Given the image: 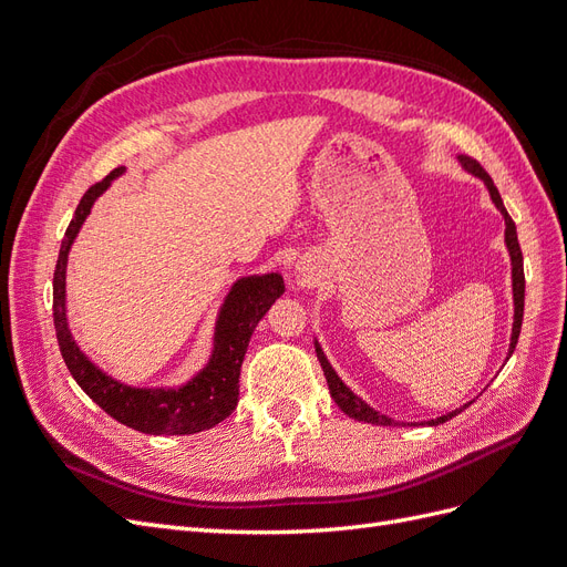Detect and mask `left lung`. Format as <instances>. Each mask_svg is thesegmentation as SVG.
<instances>
[{
    "instance_id": "8db88e82",
    "label": "left lung",
    "mask_w": 567,
    "mask_h": 567,
    "mask_svg": "<svg viewBox=\"0 0 567 567\" xmlns=\"http://www.w3.org/2000/svg\"><path fill=\"white\" fill-rule=\"evenodd\" d=\"M458 163L468 169L471 175H475L477 179H483L487 192H489V198L492 203L496 205V210H499L504 215V221H506V248H508V255H511V265H513V331H511V346H508V357L513 354V350H516V342H518V336H520V326H523V307H525V274H523V252H520V244H518V234H516V225H513L511 215L506 213L504 208V200L499 196V192H496V186L492 182V177L485 173L483 165H480L477 161L468 158V156H458ZM315 350H317V359L319 364L323 369V375H326V383H329V390H331V398L336 400V404L346 411V414L350 419H357V421H364V423H373V425H392L394 421L383 416L381 411L371 409L362 398H357V394L342 383L338 379V373L333 371V367L329 364V359H326L323 350L319 342L315 340ZM506 357V359H508ZM468 404H463L461 409H454L450 411V414H444L440 419H433L427 421L431 425H440L444 421L454 419L456 414H461L463 409H466Z\"/></svg>"
}]
</instances>
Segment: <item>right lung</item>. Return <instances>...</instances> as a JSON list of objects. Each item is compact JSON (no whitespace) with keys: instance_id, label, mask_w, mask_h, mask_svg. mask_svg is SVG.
Listing matches in <instances>:
<instances>
[{"instance_id":"right-lung-1","label":"right lung","mask_w":567,"mask_h":567,"mask_svg":"<svg viewBox=\"0 0 567 567\" xmlns=\"http://www.w3.org/2000/svg\"><path fill=\"white\" fill-rule=\"evenodd\" d=\"M125 173H113L87 188L78 210L65 229L59 260L54 269V329L68 371L90 398L132 431L146 435H194L225 421L238 404V375L248 350L255 326L267 315L269 307L284 293L281 274L238 279L221 305L215 323V342L210 362L192 381L179 388H132L113 381L94 367L68 331L65 319V265L75 236L87 219L94 200L106 192L111 182Z\"/></svg>"}]
</instances>
